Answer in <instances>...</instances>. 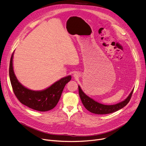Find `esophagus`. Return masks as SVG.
Returning <instances> with one entry per match:
<instances>
[{
    "label": "esophagus",
    "instance_id": "1",
    "mask_svg": "<svg viewBox=\"0 0 146 146\" xmlns=\"http://www.w3.org/2000/svg\"><path fill=\"white\" fill-rule=\"evenodd\" d=\"M73 76H74V77L75 78H78V77L80 76V74H79L78 72H76V73H74V74H73Z\"/></svg>",
    "mask_w": 146,
    "mask_h": 146
}]
</instances>
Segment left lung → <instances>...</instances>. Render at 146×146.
Returning a JSON list of instances; mask_svg holds the SVG:
<instances>
[{"label": "left lung", "mask_w": 146, "mask_h": 146, "mask_svg": "<svg viewBox=\"0 0 146 146\" xmlns=\"http://www.w3.org/2000/svg\"><path fill=\"white\" fill-rule=\"evenodd\" d=\"M133 90L134 89L132 90L127 98L122 102L113 105H105L95 101L94 99L88 96L82 91L80 87L78 86L79 95L83 105L89 111L96 114H107L112 113L125 106L131 98Z\"/></svg>", "instance_id": "1"}]
</instances>
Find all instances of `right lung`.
Listing matches in <instances>:
<instances>
[{
  "label": "right lung",
  "mask_w": 146,
  "mask_h": 146,
  "mask_svg": "<svg viewBox=\"0 0 146 146\" xmlns=\"http://www.w3.org/2000/svg\"><path fill=\"white\" fill-rule=\"evenodd\" d=\"M13 54L10 62L9 76L13 92L18 100L27 107L37 111H47L54 108L65 85L71 80V76L61 78L44 90H29L21 84L14 74L13 66Z\"/></svg>",
  "instance_id": "obj_1"
}]
</instances>
